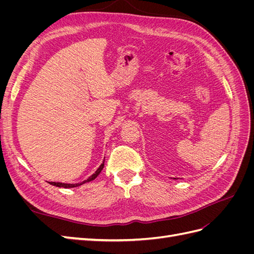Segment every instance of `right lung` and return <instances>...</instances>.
<instances>
[{
    "label": "right lung",
    "mask_w": 254,
    "mask_h": 254,
    "mask_svg": "<svg viewBox=\"0 0 254 254\" xmlns=\"http://www.w3.org/2000/svg\"><path fill=\"white\" fill-rule=\"evenodd\" d=\"M104 165H105V159H104V161H103V163H102L101 165H99V167L96 170V172H95L93 175H91L87 180H83V181L80 182V183H63V182H49V183L52 184V186H54V187H57V188H64V189L77 188V187H79V186H82V184H84V183H87V182H90V181H92V180H94V179L96 178V177H97L99 174H101V172L103 171Z\"/></svg>",
    "instance_id": "right-lung-1"
}]
</instances>
